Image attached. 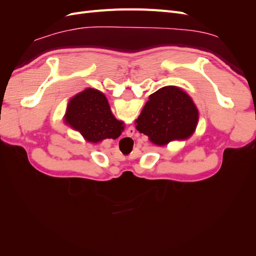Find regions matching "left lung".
Segmentation results:
<instances>
[{
	"mask_svg": "<svg viewBox=\"0 0 256 256\" xmlns=\"http://www.w3.org/2000/svg\"><path fill=\"white\" fill-rule=\"evenodd\" d=\"M198 112L192 99L176 86H166L150 96L136 120V129L157 145L176 138H187L194 132Z\"/></svg>",
	"mask_w": 256,
	"mask_h": 256,
	"instance_id": "left-lung-1",
	"label": "left lung"
}]
</instances>
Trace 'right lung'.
<instances>
[{
  "instance_id": "obj_1",
  "label": "right lung",
  "mask_w": 256,
  "mask_h": 256,
  "mask_svg": "<svg viewBox=\"0 0 256 256\" xmlns=\"http://www.w3.org/2000/svg\"><path fill=\"white\" fill-rule=\"evenodd\" d=\"M65 118L83 138L94 143L118 138L124 129L122 122L113 116L106 96L94 88H88L74 96L69 102Z\"/></svg>"
}]
</instances>
